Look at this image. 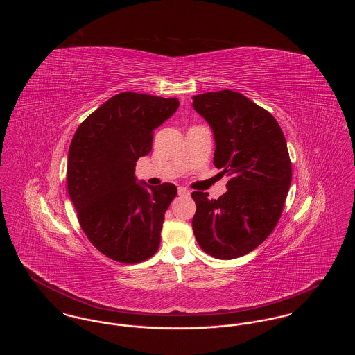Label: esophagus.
<instances>
[{"label":"esophagus","mask_w":355,"mask_h":355,"mask_svg":"<svg viewBox=\"0 0 355 355\" xmlns=\"http://www.w3.org/2000/svg\"><path fill=\"white\" fill-rule=\"evenodd\" d=\"M178 194L182 196V197H189L190 196V191L186 189V187H178Z\"/></svg>","instance_id":"obj_1"}]
</instances>
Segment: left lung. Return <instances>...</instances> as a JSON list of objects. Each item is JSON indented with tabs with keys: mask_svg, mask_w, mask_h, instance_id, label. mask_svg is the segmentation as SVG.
I'll return each instance as SVG.
<instances>
[{
	"mask_svg": "<svg viewBox=\"0 0 355 355\" xmlns=\"http://www.w3.org/2000/svg\"><path fill=\"white\" fill-rule=\"evenodd\" d=\"M214 133V166L230 177L218 200L193 191L194 236L203 252L233 259L253 252L277 226L291 184L286 139L268 110L233 90L193 97Z\"/></svg>",
	"mask_w": 355,
	"mask_h": 355,
	"instance_id": "1",
	"label": "left lung"
}]
</instances>
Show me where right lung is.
<instances>
[{
    "instance_id": "1",
    "label": "right lung",
    "mask_w": 355,
    "mask_h": 355,
    "mask_svg": "<svg viewBox=\"0 0 355 355\" xmlns=\"http://www.w3.org/2000/svg\"><path fill=\"white\" fill-rule=\"evenodd\" d=\"M178 98L123 92L76 130L69 148V197L87 239L121 263L157 253L165 211L177 187L135 182V162L152 152L154 129L170 119Z\"/></svg>"
}]
</instances>
